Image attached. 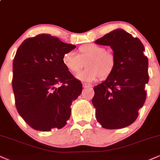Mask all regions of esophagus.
I'll use <instances>...</instances> for the list:
<instances>
[{
  "label": "esophagus",
  "instance_id": "esophagus-1",
  "mask_svg": "<svg viewBox=\"0 0 160 160\" xmlns=\"http://www.w3.org/2000/svg\"><path fill=\"white\" fill-rule=\"evenodd\" d=\"M82 87L83 88H90V87H92V86H91V85H89V84L83 83L82 84Z\"/></svg>",
  "mask_w": 160,
  "mask_h": 160
}]
</instances>
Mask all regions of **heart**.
I'll return each instance as SVG.
<instances>
[{"label":"heart","instance_id":"1","mask_svg":"<svg viewBox=\"0 0 160 160\" xmlns=\"http://www.w3.org/2000/svg\"><path fill=\"white\" fill-rule=\"evenodd\" d=\"M79 54L74 52H65L62 56V63L68 71L73 74L79 72L84 67L86 68L76 75V78L82 82L96 81L99 77L106 78L111 74L115 67V57L107 52L101 46L89 43L79 47Z\"/></svg>","mask_w":160,"mask_h":160}]
</instances>
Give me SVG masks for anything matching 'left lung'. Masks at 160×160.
<instances>
[{"label": "left lung", "mask_w": 160, "mask_h": 160, "mask_svg": "<svg viewBox=\"0 0 160 160\" xmlns=\"http://www.w3.org/2000/svg\"><path fill=\"white\" fill-rule=\"evenodd\" d=\"M110 46L115 57L113 72L94 87L92 102L97 121L108 129L122 128L135 122L146 99L149 80L148 59L141 40L118 28L95 42Z\"/></svg>", "instance_id": "8db88e82"}]
</instances>
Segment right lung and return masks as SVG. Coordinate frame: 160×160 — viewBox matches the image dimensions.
I'll list each match as a JSON object with an SVG mask.
<instances>
[{
  "label": "right lung",
  "mask_w": 160,
  "mask_h": 160,
  "mask_svg": "<svg viewBox=\"0 0 160 160\" xmlns=\"http://www.w3.org/2000/svg\"><path fill=\"white\" fill-rule=\"evenodd\" d=\"M75 48L40 34L24 40L16 51L12 82L16 109L34 129L62 128L69 120L82 83L64 66L62 56Z\"/></svg>",
  "instance_id": "obj_1"
}]
</instances>
